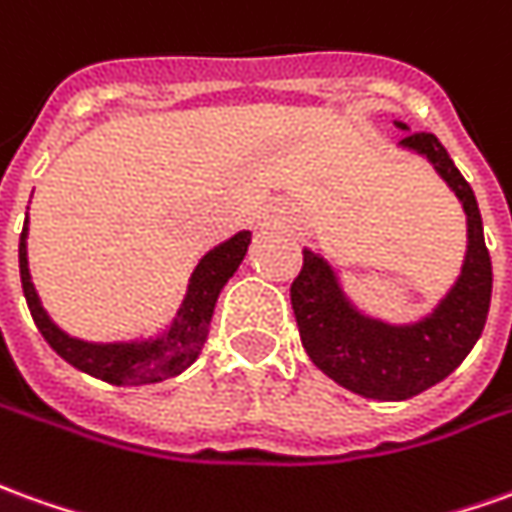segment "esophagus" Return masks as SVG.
<instances>
[{
	"mask_svg": "<svg viewBox=\"0 0 512 512\" xmlns=\"http://www.w3.org/2000/svg\"><path fill=\"white\" fill-rule=\"evenodd\" d=\"M260 221L266 224V227H271V224H280V213L271 207V210H263V216H260Z\"/></svg>",
	"mask_w": 512,
	"mask_h": 512,
	"instance_id": "1",
	"label": "esophagus"
}]
</instances>
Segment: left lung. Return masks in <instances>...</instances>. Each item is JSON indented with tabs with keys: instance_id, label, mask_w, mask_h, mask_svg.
<instances>
[{
	"instance_id": "8db88e82",
	"label": "left lung",
	"mask_w": 512,
	"mask_h": 512,
	"mask_svg": "<svg viewBox=\"0 0 512 512\" xmlns=\"http://www.w3.org/2000/svg\"><path fill=\"white\" fill-rule=\"evenodd\" d=\"M399 124V121H396ZM407 130L405 124H399ZM402 146L427 157L455 191L468 219V249L455 288L416 324H385L363 316L346 296L324 257L305 249L291 285V305L302 346L330 380L380 402H402L449 377L482 335L491 307V255L471 185L432 132H410Z\"/></svg>"
}]
</instances>
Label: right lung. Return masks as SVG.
Segmentation results:
<instances>
[{
    "mask_svg": "<svg viewBox=\"0 0 512 512\" xmlns=\"http://www.w3.org/2000/svg\"><path fill=\"white\" fill-rule=\"evenodd\" d=\"M252 241L249 232H238L230 241H224L216 249H210L199 266L191 274V285L182 299V307L169 332H163L155 341H132V343H88L80 338H71L57 327L52 318L46 316L41 299L35 293L27 268V221L21 230L19 241V271L24 299L30 307L32 321L41 330L46 343L57 355L74 368L91 374L96 380H105L110 385H149L177 377L194 363L202 346L207 341V327L213 318V307L219 299L221 288L227 285L235 268L241 266L246 255V246Z\"/></svg>",
    "mask_w": 512,
    "mask_h": 512,
    "instance_id": "add662e5",
    "label": "right lung"
}]
</instances>
